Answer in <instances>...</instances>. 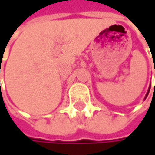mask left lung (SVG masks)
I'll use <instances>...</instances> for the list:
<instances>
[{"label":"left lung","mask_w":155,"mask_h":155,"mask_svg":"<svg viewBox=\"0 0 155 155\" xmlns=\"http://www.w3.org/2000/svg\"><path fill=\"white\" fill-rule=\"evenodd\" d=\"M154 72H155V69H154ZM150 89H151V84H150V86H149V89H148V91H147V93H146V95H145V97H144V100L146 99V97L148 96V94H149V91H150ZM154 90H155V85H154Z\"/></svg>","instance_id":"left-lung-1"}]
</instances>
